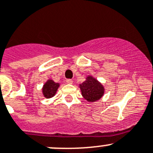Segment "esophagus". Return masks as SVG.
I'll list each match as a JSON object with an SVG mask.
<instances>
[{"label": "esophagus", "instance_id": "esophagus-1", "mask_svg": "<svg viewBox=\"0 0 153 153\" xmlns=\"http://www.w3.org/2000/svg\"><path fill=\"white\" fill-rule=\"evenodd\" d=\"M73 81L72 79H66V83L67 84H69V85H72Z\"/></svg>", "mask_w": 153, "mask_h": 153}]
</instances>
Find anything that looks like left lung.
Instances as JSON below:
<instances>
[{
    "mask_svg": "<svg viewBox=\"0 0 153 153\" xmlns=\"http://www.w3.org/2000/svg\"><path fill=\"white\" fill-rule=\"evenodd\" d=\"M81 94L88 102H95L100 99L104 94V88L101 83L92 76H88L86 81L79 85Z\"/></svg>",
    "mask_w": 153,
    "mask_h": 153,
    "instance_id": "1",
    "label": "left lung"
}]
</instances>
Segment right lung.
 Returning <instances> with one entry per match:
<instances>
[{
	"label": "right lung",
	"instance_id": "add662e5",
	"mask_svg": "<svg viewBox=\"0 0 153 153\" xmlns=\"http://www.w3.org/2000/svg\"><path fill=\"white\" fill-rule=\"evenodd\" d=\"M59 87V83H55L53 80H48L44 85L42 92L44 97L51 98L54 96L56 93L57 89Z\"/></svg>",
	"mask_w": 153,
	"mask_h": 153
}]
</instances>
